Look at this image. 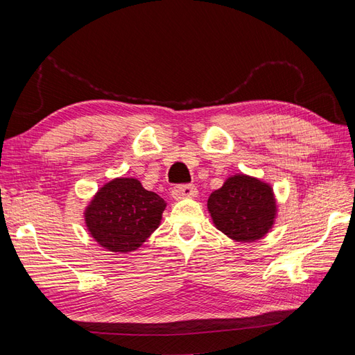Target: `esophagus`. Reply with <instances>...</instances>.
Instances as JSON below:
<instances>
[{
    "mask_svg": "<svg viewBox=\"0 0 355 355\" xmlns=\"http://www.w3.org/2000/svg\"><path fill=\"white\" fill-rule=\"evenodd\" d=\"M196 196H197V188L194 185H176L173 189H171V197L175 200L196 197Z\"/></svg>",
    "mask_w": 355,
    "mask_h": 355,
    "instance_id": "1",
    "label": "esophagus"
}]
</instances>
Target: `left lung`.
Listing matches in <instances>:
<instances>
[{"mask_svg": "<svg viewBox=\"0 0 355 355\" xmlns=\"http://www.w3.org/2000/svg\"><path fill=\"white\" fill-rule=\"evenodd\" d=\"M207 207L219 231L244 243L262 239L275 218L271 187L244 175L230 178L211 192Z\"/></svg>", "mask_w": 355, "mask_h": 355, "instance_id": "1", "label": "left lung"}]
</instances>
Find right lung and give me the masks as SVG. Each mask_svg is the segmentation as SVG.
<instances>
[{"label":"right lung","instance_id":"right-lung-1","mask_svg":"<svg viewBox=\"0 0 355 355\" xmlns=\"http://www.w3.org/2000/svg\"><path fill=\"white\" fill-rule=\"evenodd\" d=\"M166 201L132 178L114 179L85 210L92 237L110 252L136 250L158 228Z\"/></svg>","mask_w":355,"mask_h":355}]
</instances>
